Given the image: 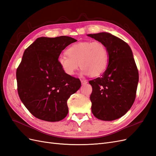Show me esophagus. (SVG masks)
Wrapping results in <instances>:
<instances>
[{
	"mask_svg": "<svg viewBox=\"0 0 156 156\" xmlns=\"http://www.w3.org/2000/svg\"><path fill=\"white\" fill-rule=\"evenodd\" d=\"M81 83L82 85H84V84H86L87 83V81L86 80H81Z\"/></svg>",
	"mask_w": 156,
	"mask_h": 156,
	"instance_id": "34e87169",
	"label": "esophagus"
}]
</instances>
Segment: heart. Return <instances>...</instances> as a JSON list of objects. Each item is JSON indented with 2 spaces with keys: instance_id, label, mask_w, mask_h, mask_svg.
<instances>
[{
  "instance_id": "1",
  "label": "heart",
  "mask_w": 156,
  "mask_h": 156,
  "mask_svg": "<svg viewBox=\"0 0 156 156\" xmlns=\"http://www.w3.org/2000/svg\"><path fill=\"white\" fill-rule=\"evenodd\" d=\"M66 53L58 57V63L69 76L74 75L80 66L82 74L96 77L105 72L108 64V50L101 42H79L68 48Z\"/></svg>"
}]
</instances>
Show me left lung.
I'll return each instance as SVG.
<instances>
[{
  "instance_id": "obj_1",
  "label": "left lung",
  "mask_w": 156,
  "mask_h": 156,
  "mask_svg": "<svg viewBox=\"0 0 156 156\" xmlns=\"http://www.w3.org/2000/svg\"><path fill=\"white\" fill-rule=\"evenodd\" d=\"M103 43L108 51V64L101 77L89 82L92 86L91 111L103 121L122 117L134 103L139 72L130 46L109 33L89 34Z\"/></svg>"
}]
</instances>
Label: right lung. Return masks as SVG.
I'll use <instances>...</instances> for the list:
<instances>
[{
    "label": "right lung",
    "mask_w": 156,
    "mask_h": 156,
    "mask_svg": "<svg viewBox=\"0 0 156 156\" xmlns=\"http://www.w3.org/2000/svg\"><path fill=\"white\" fill-rule=\"evenodd\" d=\"M76 41L66 36L40 37L25 50L16 71L17 91L22 103L37 118L53 122L67 115V100L81 82L63 72L58 57Z\"/></svg>",
    "instance_id": "add662e5"
}]
</instances>
